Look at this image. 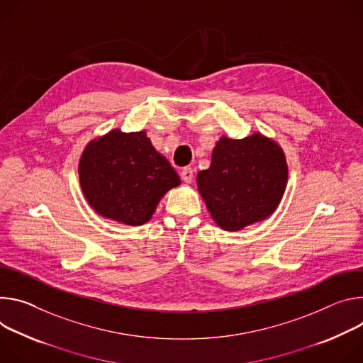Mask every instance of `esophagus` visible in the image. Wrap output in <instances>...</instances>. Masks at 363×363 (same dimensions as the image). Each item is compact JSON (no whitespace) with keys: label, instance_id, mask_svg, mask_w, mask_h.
<instances>
[{"label":"esophagus","instance_id":"34e87169","mask_svg":"<svg viewBox=\"0 0 363 363\" xmlns=\"http://www.w3.org/2000/svg\"><path fill=\"white\" fill-rule=\"evenodd\" d=\"M193 176H194V173H193V169H191V167H184V169L182 170V179H183V182L191 183Z\"/></svg>","mask_w":363,"mask_h":363}]
</instances>
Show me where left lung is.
<instances>
[{"label":"left lung","mask_w":363,"mask_h":363,"mask_svg":"<svg viewBox=\"0 0 363 363\" xmlns=\"http://www.w3.org/2000/svg\"><path fill=\"white\" fill-rule=\"evenodd\" d=\"M287 179L283 150L255 133L242 140L222 137L211 167L199 172L196 182L213 220L225 230H239L274 213Z\"/></svg>","instance_id":"8db88e82"}]
</instances>
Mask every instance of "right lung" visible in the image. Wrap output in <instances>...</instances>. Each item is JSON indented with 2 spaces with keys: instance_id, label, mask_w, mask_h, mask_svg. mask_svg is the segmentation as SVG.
<instances>
[{
  "instance_id": "1",
  "label": "right lung",
  "mask_w": 363,
  "mask_h": 363,
  "mask_svg": "<svg viewBox=\"0 0 363 363\" xmlns=\"http://www.w3.org/2000/svg\"><path fill=\"white\" fill-rule=\"evenodd\" d=\"M79 179L88 203L101 216L133 226L148 222L160 199L180 184L145 131L113 130L91 141L79 161Z\"/></svg>"
}]
</instances>
